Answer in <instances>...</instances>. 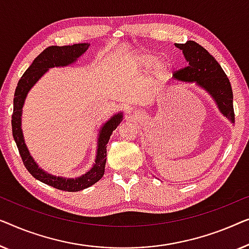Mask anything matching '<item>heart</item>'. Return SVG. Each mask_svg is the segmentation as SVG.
<instances>
[{"label":"heart","instance_id":"obj_1","mask_svg":"<svg viewBox=\"0 0 249 249\" xmlns=\"http://www.w3.org/2000/svg\"><path fill=\"white\" fill-rule=\"evenodd\" d=\"M158 55L152 53V52H140V53L133 55V64L139 69H149L152 65H155V63L158 61ZM167 69L168 64L166 62H159L156 65L157 73H164Z\"/></svg>","mask_w":249,"mask_h":249}]
</instances>
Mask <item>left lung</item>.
<instances>
[{
	"instance_id": "1",
	"label": "left lung",
	"mask_w": 249,
	"mask_h": 249,
	"mask_svg": "<svg viewBox=\"0 0 249 249\" xmlns=\"http://www.w3.org/2000/svg\"><path fill=\"white\" fill-rule=\"evenodd\" d=\"M183 51L188 65L174 73V79L184 82H195L204 89L218 105L219 110L234 123L233 96L229 79L216 59L193 40L175 44Z\"/></svg>"
}]
</instances>
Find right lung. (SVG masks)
I'll use <instances>...</instances> for the list:
<instances>
[{
  "instance_id": "1",
  "label": "right lung",
  "mask_w": 249,
  "mask_h": 249,
  "mask_svg": "<svg viewBox=\"0 0 249 249\" xmlns=\"http://www.w3.org/2000/svg\"><path fill=\"white\" fill-rule=\"evenodd\" d=\"M90 44H74L69 46H50L44 50L34 59L33 64L27 69L24 74L19 80L13 99V114H12V134L13 139L18 146L21 159L23 161L24 167L33 176L41 183L50 185L57 190L66 192H79L87 187L92 186L94 183L101 179L105 173L107 156V143L109 141L113 131L123 120V113L115 114L109 121L106 122L99 132L98 138V149L96 160L92 168L87 171L85 175L78 178H64L48 174L44 171L35 162L33 157L30 156L28 148L24 143L22 128H21V115L26 97L29 90L33 88L38 80L52 68L57 66H68L78 61V58L88 50Z\"/></svg>"
}]
</instances>
